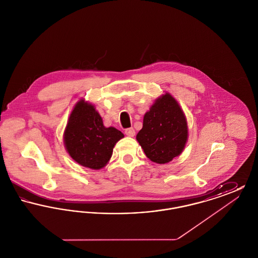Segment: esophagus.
<instances>
[{"mask_svg": "<svg viewBox=\"0 0 258 258\" xmlns=\"http://www.w3.org/2000/svg\"><path fill=\"white\" fill-rule=\"evenodd\" d=\"M124 134L130 137H134L135 135V131L134 130V127H130V128H126L124 131Z\"/></svg>", "mask_w": 258, "mask_h": 258, "instance_id": "obj_1", "label": "esophagus"}]
</instances>
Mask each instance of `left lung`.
<instances>
[{
  "label": "left lung",
  "mask_w": 258,
  "mask_h": 258,
  "mask_svg": "<svg viewBox=\"0 0 258 258\" xmlns=\"http://www.w3.org/2000/svg\"><path fill=\"white\" fill-rule=\"evenodd\" d=\"M187 137L184 111L171 94L166 92L145 113L143 126L136 140L149 160L164 164L182 154Z\"/></svg>",
  "instance_id": "1"
}]
</instances>
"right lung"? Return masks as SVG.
Returning a JSON list of instances; mask_svg holds the SVG:
<instances>
[{
    "instance_id": "right-lung-1",
    "label": "right lung",
    "mask_w": 258,
    "mask_h": 258,
    "mask_svg": "<svg viewBox=\"0 0 258 258\" xmlns=\"http://www.w3.org/2000/svg\"><path fill=\"white\" fill-rule=\"evenodd\" d=\"M123 135L117 128L104 126L95 105L84 98L77 101L63 132V144L78 164L98 170L110 160L113 148Z\"/></svg>"
}]
</instances>
